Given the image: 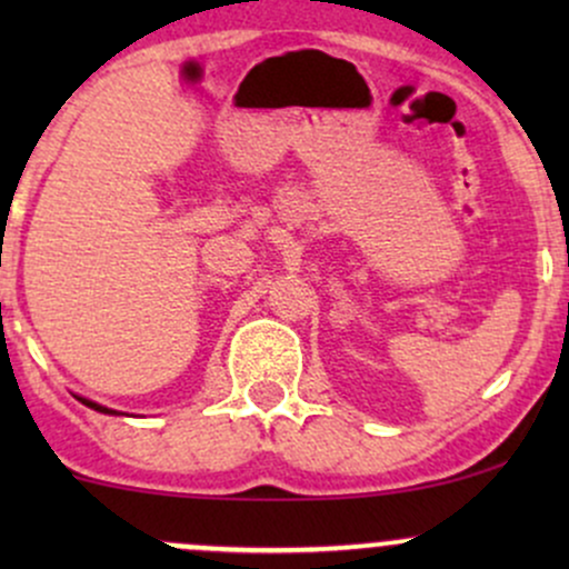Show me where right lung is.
<instances>
[{
    "mask_svg": "<svg viewBox=\"0 0 569 569\" xmlns=\"http://www.w3.org/2000/svg\"><path fill=\"white\" fill-rule=\"evenodd\" d=\"M80 398V401L84 403V407H90V409H96V411H103V415H120V411L117 409H109V407H101V403H96V401H90V398H82V396H77Z\"/></svg>",
    "mask_w": 569,
    "mask_h": 569,
    "instance_id": "right-lung-1",
    "label": "right lung"
}]
</instances>
